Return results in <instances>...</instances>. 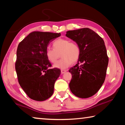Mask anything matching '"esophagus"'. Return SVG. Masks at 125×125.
<instances>
[{
	"label": "esophagus",
	"instance_id": "esophagus-1",
	"mask_svg": "<svg viewBox=\"0 0 125 125\" xmlns=\"http://www.w3.org/2000/svg\"><path fill=\"white\" fill-rule=\"evenodd\" d=\"M66 72H67L66 70H64V69H62V70H61V73L64 74Z\"/></svg>",
	"mask_w": 125,
	"mask_h": 125
}]
</instances>
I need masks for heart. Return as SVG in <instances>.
<instances>
[{
    "instance_id": "obj_1",
    "label": "heart",
    "mask_w": 125,
    "mask_h": 125,
    "mask_svg": "<svg viewBox=\"0 0 125 125\" xmlns=\"http://www.w3.org/2000/svg\"><path fill=\"white\" fill-rule=\"evenodd\" d=\"M53 48L48 47L46 50V56L51 63H54L61 57L62 58L54 64V67L59 69H65L73 62H75L79 58L80 50L75 42L68 39L61 38L53 42Z\"/></svg>"
}]
</instances>
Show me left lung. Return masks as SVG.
I'll use <instances>...</instances> for the list:
<instances>
[{
	"mask_svg": "<svg viewBox=\"0 0 125 125\" xmlns=\"http://www.w3.org/2000/svg\"><path fill=\"white\" fill-rule=\"evenodd\" d=\"M65 36L80 50L78 63L69 70L72 75L69 88L78 98H89L98 92L105 79L109 58L104 41L89 28L68 31Z\"/></svg>",
	"mask_w": 125,
	"mask_h": 125,
	"instance_id": "left-lung-1",
	"label": "left lung"
}]
</instances>
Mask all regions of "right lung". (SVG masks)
I'll use <instances>...</instances> for the list:
<instances>
[{
	"label": "right lung",
	"mask_w": 125,
	"mask_h": 125,
	"mask_svg": "<svg viewBox=\"0 0 125 125\" xmlns=\"http://www.w3.org/2000/svg\"><path fill=\"white\" fill-rule=\"evenodd\" d=\"M60 36V33L34 31L19 44L15 62L18 82L32 100H46L53 93L61 71L50 68L51 64L46 57V50L50 42Z\"/></svg>",
	"instance_id": "obj_1"
}]
</instances>
